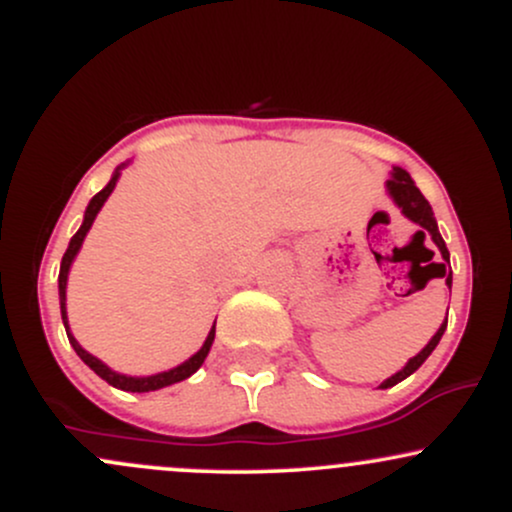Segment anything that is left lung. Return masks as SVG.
I'll list each match as a JSON object with an SVG mask.
<instances>
[{
    "mask_svg": "<svg viewBox=\"0 0 512 512\" xmlns=\"http://www.w3.org/2000/svg\"><path fill=\"white\" fill-rule=\"evenodd\" d=\"M385 190H387V195H390L392 202L397 204L399 211H402V214L407 216L411 223H416V226L421 228V231H416L414 236L416 238L431 236L433 243H436V248L440 250V255H443V260H445V264H440V267H443V274H440V276H445V284H448V289H450V286H452V269H448V272H445V267H450V252H448V248H445L443 236H440L436 216H433V209H431V204H428V199L421 195V190L414 185V180H411V175L407 173V170L399 168V166L392 168L390 180L385 182ZM445 327H448V317H445L443 325L438 327V332L433 334L431 342H428L424 349H421L414 358H409L407 366H404L402 370H397L395 375H390V378H387L385 383H380V387H383V390H387V387L402 383L404 378H409V375L414 373V370H419L421 363H424L426 358L433 354V349H436V346H438L440 337H443V332H445Z\"/></svg>",
    "mask_w": 512,
    "mask_h": 512,
    "instance_id": "left-lung-1",
    "label": "left lung"
}]
</instances>
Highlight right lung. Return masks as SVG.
Here are the masks:
<instances>
[{"mask_svg": "<svg viewBox=\"0 0 512 512\" xmlns=\"http://www.w3.org/2000/svg\"><path fill=\"white\" fill-rule=\"evenodd\" d=\"M125 166H127V163H122V166H117L115 173H113V178H110L108 185H105L103 190L98 192V195L93 197L91 202H88V207H86V211H84V223H81L79 231H76L74 236H72V240H69V248H67V252H64L62 264H60V279H57V281H60V310H62V322H64V330H67L69 344L74 346L76 356H79L81 361H84L86 366L93 370V373L101 375L105 383L117 387V390H125V392H154V390H161V387H168V385H173V383H180V380L190 378L192 373H197L199 366H202V363H204V358H207V354H209L211 344H214L216 320H214V325H211L207 339H204L202 349H199L197 354H192L190 358H187V361H182L180 366H175V368H170V370H163V373H154V375H139V378H137V375L117 373V370L105 366L101 358H96L93 354H88L84 346H81V344L74 339L72 330H69V320H67V279H69V269H72L74 257L79 255L81 245H84L86 233L91 231V226H93V221H96L98 211L103 209L105 199L113 195L117 180H120V173H122V168H125Z\"/></svg>", "mask_w": 512, "mask_h": 512, "instance_id": "add662e5", "label": "right lung"}]
</instances>
